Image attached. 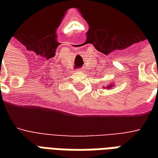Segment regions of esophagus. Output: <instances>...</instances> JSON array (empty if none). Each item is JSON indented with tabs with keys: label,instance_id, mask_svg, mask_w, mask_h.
Returning a JSON list of instances; mask_svg holds the SVG:
<instances>
[{
	"label": "esophagus",
	"instance_id": "obj_1",
	"mask_svg": "<svg viewBox=\"0 0 158 158\" xmlns=\"http://www.w3.org/2000/svg\"><path fill=\"white\" fill-rule=\"evenodd\" d=\"M83 71H84V69H80V72H83Z\"/></svg>",
	"mask_w": 158,
	"mask_h": 158
}]
</instances>
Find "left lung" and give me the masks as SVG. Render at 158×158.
Instances as JSON below:
<instances>
[{
  "label": "left lung",
  "instance_id": "8db88e82",
  "mask_svg": "<svg viewBox=\"0 0 158 158\" xmlns=\"http://www.w3.org/2000/svg\"><path fill=\"white\" fill-rule=\"evenodd\" d=\"M115 86V84H114V83H111V84H110V83H109V84H108L107 86H106V87H104L103 89H107V90H110V89H113V87Z\"/></svg>",
  "mask_w": 158,
  "mask_h": 158
}]
</instances>
